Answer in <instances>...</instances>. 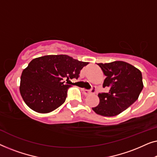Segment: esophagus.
Instances as JSON below:
<instances>
[{"mask_svg":"<svg viewBox=\"0 0 157 157\" xmlns=\"http://www.w3.org/2000/svg\"><path fill=\"white\" fill-rule=\"evenodd\" d=\"M82 91L83 92V94H84V95L87 96V95H89V94H94L96 92V88L95 87H93L91 90H86V89H82Z\"/></svg>","mask_w":157,"mask_h":157,"instance_id":"obj_1","label":"esophagus"}]
</instances>
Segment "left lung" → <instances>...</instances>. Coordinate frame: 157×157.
I'll use <instances>...</instances> for the list:
<instances>
[{
	"mask_svg": "<svg viewBox=\"0 0 157 157\" xmlns=\"http://www.w3.org/2000/svg\"><path fill=\"white\" fill-rule=\"evenodd\" d=\"M106 78L103 87L108 93H100L99 104L92 108L97 114L114 117L125 111L138 99L144 85L138 68L124 61L98 63Z\"/></svg>",
	"mask_w": 157,
	"mask_h": 157,
	"instance_id": "1",
	"label": "left lung"
}]
</instances>
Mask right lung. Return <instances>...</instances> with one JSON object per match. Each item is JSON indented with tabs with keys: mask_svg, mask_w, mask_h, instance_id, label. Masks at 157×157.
I'll return each instance as SVG.
<instances>
[{
	"mask_svg": "<svg viewBox=\"0 0 157 157\" xmlns=\"http://www.w3.org/2000/svg\"><path fill=\"white\" fill-rule=\"evenodd\" d=\"M88 62L79 61L67 55H48L36 58L23 71L20 92L23 101L32 110L46 113L65 102L71 85L63 78H78Z\"/></svg>",
	"mask_w": 157,
	"mask_h": 157,
	"instance_id": "add662e5",
	"label": "right lung"
}]
</instances>
